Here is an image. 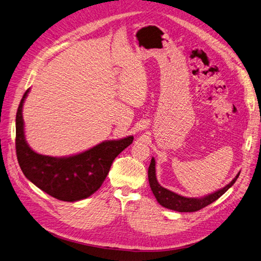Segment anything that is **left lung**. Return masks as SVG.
Returning <instances> with one entry per match:
<instances>
[{
	"instance_id": "left-lung-1",
	"label": "left lung",
	"mask_w": 261,
	"mask_h": 261,
	"mask_svg": "<svg viewBox=\"0 0 261 261\" xmlns=\"http://www.w3.org/2000/svg\"><path fill=\"white\" fill-rule=\"evenodd\" d=\"M238 175L239 173H237L236 177L231 180L230 183H228L226 187L218 190V191L204 196V198L195 199L186 198V196L179 195L170 191V190H167L164 187H161L156 178V161H154L153 158L151 159L149 168H148V180H149V186L154 198L157 199L160 205H163L164 207H167L169 210L177 211V212H196V211L207 206L208 204L213 203L218 198H221V196L234 185L238 178Z\"/></svg>"
}]
</instances>
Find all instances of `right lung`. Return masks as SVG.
Masks as SVG:
<instances>
[{
	"label": "right lung",
	"instance_id": "right-lung-1",
	"mask_svg": "<svg viewBox=\"0 0 261 261\" xmlns=\"http://www.w3.org/2000/svg\"><path fill=\"white\" fill-rule=\"evenodd\" d=\"M26 90L16 113V156L25 177L53 198L65 202L87 199L97 191L107 178L114 159L133 143V136L108 140L70 157H50L35 152L24 135L23 104Z\"/></svg>",
	"mask_w": 261,
	"mask_h": 261
}]
</instances>
